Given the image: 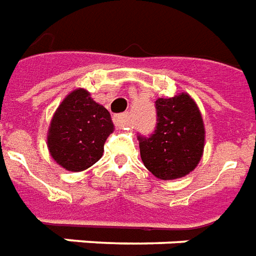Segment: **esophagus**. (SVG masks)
Here are the masks:
<instances>
[{"mask_svg":"<svg viewBox=\"0 0 256 256\" xmlns=\"http://www.w3.org/2000/svg\"><path fill=\"white\" fill-rule=\"evenodd\" d=\"M114 123H115V126L119 128H130L132 126V119H130V115L128 112L120 114V115H116L115 118H114Z\"/></svg>","mask_w":256,"mask_h":256,"instance_id":"1","label":"esophagus"}]
</instances>
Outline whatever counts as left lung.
Masks as SVG:
<instances>
[{"mask_svg":"<svg viewBox=\"0 0 256 256\" xmlns=\"http://www.w3.org/2000/svg\"><path fill=\"white\" fill-rule=\"evenodd\" d=\"M156 128L150 136H138L144 164L153 175L178 179L190 174L200 162L205 144L200 112L187 94L157 99Z\"/></svg>","mask_w":256,"mask_h":256,"instance_id":"left-lung-1","label":"left lung"}]
</instances>
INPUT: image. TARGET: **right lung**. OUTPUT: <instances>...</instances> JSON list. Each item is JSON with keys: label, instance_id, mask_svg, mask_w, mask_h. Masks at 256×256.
I'll return each mask as SVG.
<instances>
[{"label": "right lung", "instance_id": "add662e5", "mask_svg": "<svg viewBox=\"0 0 256 256\" xmlns=\"http://www.w3.org/2000/svg\"><path fill=\"white\" fill-rule=\"evenodd\" d=\"M111 115L85 90H76L60 103L51 120L47 145L51 156L68 171H84L103 156L112 133Z\"/></svg>", "mask_w": 256, "mask_h": 256}]
</instances>
